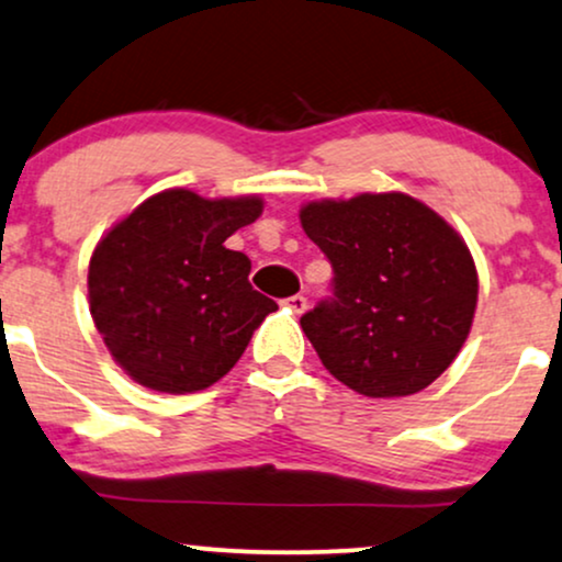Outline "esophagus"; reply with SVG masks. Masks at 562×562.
Wrapping results in <instances>:
<instances>
[{
    "instance_id": "1",
    "label": "esophagus",
    "mask_w": 562,
    "mask_h": 562,
    "mask_svg": "<svg viewBox=\"0 0 562 562\" xmlns=\"http://www.w3.org/2000/svg\"><path fill=\"white\" fill-rule=\"evenodd\" d=\"M286 305L294 310L296 315H302L307 310V296H302V294H294V296H289L286 300Z\"/></svg>"
}]
</instances>
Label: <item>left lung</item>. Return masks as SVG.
<instances>
[{
	"label": "left lung",
	"instance_id": "left-lung-1",
	"mask_svg": "<svg viewBox=\"0 0 562 562\" xmlns=\"http://www.w3.org/2000/svg\"><path fill=\"white\" fill-rule=\"evenodd\" d=\"M300 223L334 268V296L300 321L326 371L375 400L437 381L479 302L463 236L402 191L307 202Z\"/></svg>",
	"mask_w": 562,
	"mask_h": 562
}]
</instances>
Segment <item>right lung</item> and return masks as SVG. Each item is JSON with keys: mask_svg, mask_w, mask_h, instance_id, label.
<instances>
[{"mask_svg": "<svg viewBox=\"0 0 562 562\" xmlns=\"http://www.w3.org/2000/svg\"><path fill=\"white\" fill-rule=\"evenodd\" d=\"M260 215L257 194L207 200L165 189L99 239L89 260L91 318L136 384L165 394L213 386L279 310L249 283V257L223 244Z\"/></svg>", "mask_w": 562, "mask_h": 562, "instance_id": "obj_1", "label": "right lung"}]
</instances>
